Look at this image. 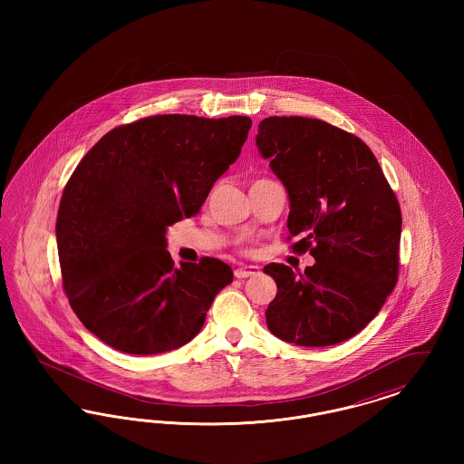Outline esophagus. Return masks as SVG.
Segmentation results:
<instances>
[{"mask_svg":"<svg viewBox=\"0 0 464 464\" xmlns=\"http://www.w3.org/2000/svg\"><path fill=\"white\" fill-rule=\"evenodd\" d=\"M256 275H259V266L245 265L235 269L237 278H248V276H256Z\"/></svg>","mask_w":464,"mask_h":464,"instance_id":"obj_1","label":"esophagus"}]
</instances>
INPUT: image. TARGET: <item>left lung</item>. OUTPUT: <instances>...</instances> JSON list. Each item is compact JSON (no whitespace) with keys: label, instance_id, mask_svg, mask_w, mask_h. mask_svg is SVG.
Segmentation results:
<instances>
[{"label":"left lung","instance_id":"1","mask_svg":"<svg viewBox=\"0 0 464 464\" xmlns=\"http://www.w3.org/2000/svg\"><path fill=\"white\" fill-rule=\"evenodd\" d=\"M256 144L288 195L304 273L265 266L276 282L266 309L273 335L297 346H332L363 331L397 285L401 214L369 146L327 121L269 116Z\"/></svg>","mask_w":464,"mask_h":464}]
</instances>
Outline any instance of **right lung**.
<instances>
[{
	"label": "right lung",
	"mask_w": 464,
	"mask_h": 464,
	"mask_svg": "<svg viewBox=\"0 0 464 464\" xmlns=\"http://www.w3.org/2000/svg\"><path fill=\"white\" fill-rule=\"evenodd\" d=\"M252 120L158 114L106 133L66 184L55 235L67 299L111 348L172 352L203 327L231 267L174 261L167 227L197 216L240 156Z\"/></svg>",
	"instance_id": "obj_1"
}]
</instances>
